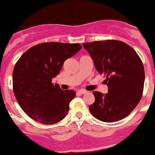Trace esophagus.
<instances>
[{"label":"esophagus","mask_w":155,"mask_h":155,"mask_svg":"<svg viewBox=\"0 0 155 155\" xmlns=\"http://www.w3.org/2000/svg\"><path fill=\"white\" fill-rule=\"evenodd\" d=\"M78 93H79L80 94H85V93H87V91L85 90H78Z\"/></svg>","instance_id":"34e87169"}]
</instances>
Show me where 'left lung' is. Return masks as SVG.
Listing matches in <instances>:
<instances>
[{
    "mask_svg": "<svg viewBox=\"0 0 155 155\" xmlns=\"http://www.w3.org/2000/svg\"><path fill=\"white\" fill-rule=\"evenodd\" d=\"M99 74L106 76L108 93L94 91L90 113L103 122L124 118L140 101L145 82V70L136 52L123 41H93L83 44Z\"/></svg>",
    "mask_w": 155,
    "mask_h": 155,
    "instance_id": "obj_1",
    "label": "left lung"
}]
</instances>
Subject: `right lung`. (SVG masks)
I'll list each match as a JSON object with an SVG mask.
<instances>
[{
  "label": "right lung",
  "instance_id": "obj_1",
  "mask_svg": "<svg viewBox=\"0 0 155 155\" xmlns=\"http://www.w3.org/2000/svg\"><path fill=\"white\" fill-rule=\"evenodd\" d=\"M82 48L79 44L43 43L31 47L21 56L13 72L15 97L24 112L44 124L62 120L69 111L75 92L63 90L52 79L64 62Z\"/></svg>",
  "mask_w": 155,
  "mask_h": 155
}]
</instances>
